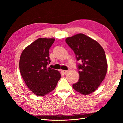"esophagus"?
Returning <instances> with one entry per match:
<instances>
[{
    "label": "esophagus",
    "mask_w": 123,
    "mask_h": 123,
    "mask_svg": "<svg viewBox=\"0 0 123 123\" xmlns=\"http://www.w3.org/2000/svg\"><path fill=\"white\" fill-rule=\"evenodd\" d=\"M68 71H69L68 70H62V72L63 73H64V74H65L66 73H68Z\"/></svg>",
    "instance_id": "esophagus-1"
}]
</instances>
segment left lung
I'll return each instance as SVG.
<instances>
[{"label": "left lung", "mask_w": 123, "mask_h": 123, "mask_svg": "<svg viewBox=\"0 0 123 123\" xmlns=\"http://www.w3.org/2000/svg\"><path fill=\"white\" fill-rule=\"evenodd\" d=\"M66 42L75 53L80 78L72 87L83 95L95 91L106 76L107 62L102 47L96 40L84 34L67 38Z\"/></svg>", "instance_id": "left-lung-1"}]
</instances>
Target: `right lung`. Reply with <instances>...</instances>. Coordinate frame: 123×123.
Returning a JSON list of instances; mask_svg holds the SVG:
<instances>
[{"label": "right lung", "instance_id": "right-lung-1", "mask_svg": "<svg viewBox=\"0 0 123 123\" xmlns=\"http://www.w3.org/2000/svg\"><path fill=\"white\" fill-rule=\"evenodd\" d=\"M54 40L39 38L26 47L20 56L21 76L30 90L37 96H44L53 90L61 76L57 70L47 66L51 62L49 51Z\"/></svg>", "mask_w": 123, "mask_h": 123}]
</instances>
